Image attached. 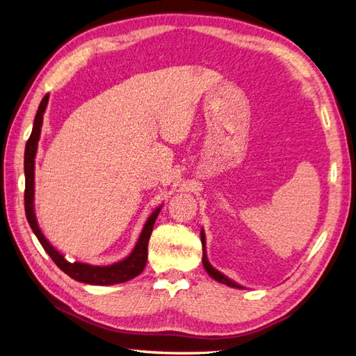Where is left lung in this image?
Here are the masks:
<instances>
[{
	"label": "left lung",
	"mask_w": 356,
	"mask_h": 356,
	"mask_svg": "<svg viewBox=\"0 0 356 356\" xmlns=\"http://www.w3.org/2000/svg\"><path fill=\"white\" fill-rule=\"evenodd\" d=\"M200 239H202V250H204V256H202V264H204V266H205V271H207L211 277H213L216 282H218V283H223V284H226V286H229V287H235V289H244L243 286H239L238 283L230 280V278H227L225 274L217 271L216 268L208 262L207 252H205L207 247H205V232H204V229L200 230Z\"/></svg>",
	"instance_id": "obj_1"
}]
</instances>
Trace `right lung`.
<instances>
[{
	"instance_id": "add662e5",
	"label": "right lung",
	"mask_w": 356,
	"mask_h": 356,
	"mask_svg": "<svg viewBox=\"0 0 356 356\" xmlns=\"http://www.w3.org/2000/svg\"><path fill=\"white\" fill-rule=\"evenodd\" d=\"M47 100H49V94H46L43 100L40 102V106L37 109L35 118H34V126L30 139L26 140L25 147V157H24V169H25V214L26 220L30 223L33 232L35 234L37 239L40 241L44 252L51 256L52 261L56 264L61 271H64L67 275L72 277L76 282H82L86 284H97V286H111L117 283L129 282L131 278L139 275L143 268L147 265L148 259V241L152 232V227H154L156 218L160 213L161 207H159L154 213H152L145 226H143L140 236L138 239L136 245H134L133 252L122 261L112 264L108 266H95L90 264H82V262H69L67 259L52 247V244L47 241L44 235L42 234L40 227L35 220L34 213V165H35V152H37V142L40 139L42 133V124H43V113L47 106Z\"/></svg>"
}]
</instances>
